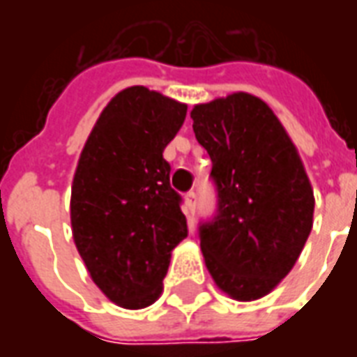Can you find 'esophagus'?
<instances>
[{
	"mask_svg": "<svg viewBox=\"0 0 357 357\" xmlns=\"http://www.w3.org/2000/svg\"><path fill=\"white\" fill-rule=\"evenodd\" d=\"M185 208L187 214L193 216L195 208H197V193H193V191H189V193L185 195Z\"/></svg>",
	"mask_w": 357,
	"mask_h": 357,
	"instance_id": "esophagus-1",
	"label": "esophagus"
}]
</instances>
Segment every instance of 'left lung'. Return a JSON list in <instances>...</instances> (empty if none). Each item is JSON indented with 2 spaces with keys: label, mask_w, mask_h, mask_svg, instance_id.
<instances>
[{
  "label": "left lung",
  "mask_w": 357,
  "mask_h": 357,
  "mask_svg": "<svg viewBox=\"0 0 357 357\" xmlns=\"http://www.w3.org/2000/svg\"><path fill=\"white\" fill-rule=\"evenodd\" d=\"M197 141L212 160L216 216L199 227L214 283L250 302L281 283L314 225V189L273 110L255 95L195 105Z\"/></svg>",
  "instance_id": "1"
}]
</instances>
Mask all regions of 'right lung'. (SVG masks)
Wrapping results in <instances>:
<instances>
[{"label":"right lung","instance_id":"obj_1","mask_svg":"<svg viewBox=\"0 0 357 357\" xmlns=\"http://www.w3.org/2000/svg\"><path fill=\"white\" fill-rule=\"evenodd\" d=\"M185 102L133 86L102 109L82 149L70 195L73 237L93 283L128 310L162 292L172 250L187 237L164 149Z\"/></svg>","mask_w":357,"mask_h":357}]
</instances>
